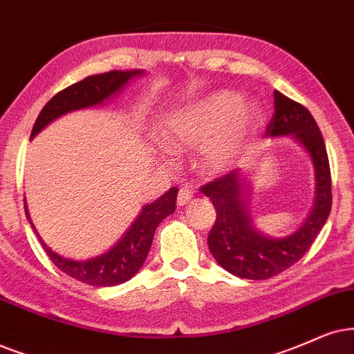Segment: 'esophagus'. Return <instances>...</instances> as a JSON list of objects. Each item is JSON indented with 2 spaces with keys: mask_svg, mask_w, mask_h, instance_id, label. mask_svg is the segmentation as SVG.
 Here are the masks:
<instances>
[{
  "mask_svg": "<svg viewBox=\"0 0 354 354\" xmlns=\"http://www.w3.org/2000/svg\"><path fill=\"white\" fill-rule=\"evenodd\" d=\"M194 194H192V189L189 186H181L180 192H178V205H186L189 204Z\"/></svg>",
  "mask_w": 354,
  "mask_h": 354,
  "instance_id": "obj_1",
  "label": "esophagus"
}]
</instances>
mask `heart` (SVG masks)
Returning <instances> with one entry per match:
<instances>
[{"label": "heart", "mask_w": 354, "mask_h": 354, "mask_svg": "<svg viewBox=\"0 0 354 354\" xmlns=\"http://www.w3.org/2000/svg\"><path fill=\"white\" fill-rule=\"evenodd\" d=\"M239 102L235 93L222 91L186 107L169 119L163 131L165 144L174 151L205 147L204 163L210 169L225 168L259 120L258 106Z\"/></svg>", "instance_id": "obj_1"}]
</instances>
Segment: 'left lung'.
Returning <instances> with one entry per match:
<instances>
[{
  "label": "left lung",
  "instance_id": "1",
  "mask_svg": "<svg viewBox=\"0 0 354 354\" xmlns=\"http://www.w3.org/2000/svg\"><path fill=\"white\" fill-rule=\"evenodd\" d=\"M272 96L274 113L266 125V136H294L306 147L317 173V199L310 217L296 234L272 240L253 229L245 201L248 186L239 171L225 173L201 186L217 212L207 236L210 253L223 270L243 279H270L296 265L312 247L332 210V173L319 125L307 107L279 91Z\"/></svg>",
  "mask_w": 354,
  "mask_h": 354
}]
</instances>
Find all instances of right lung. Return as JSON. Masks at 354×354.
<instances>
[{"mask_svg":"<svg viewBox=\"0 0 354 354\" xmlns=\"http://www.w3.org/2000/svg\"><path fill=\"white\" fill-rule=\"evenodd\" d=\"M140 73V70H113L107 71V73L86 77L82 82L73 83L71 86L62 89L40 111L32 132H30V138L37 136L53 119L60 118V115L70 113V111L101 104L107 97L113 96L115 91H119L129 80ZM176 187H171V189L165 192L162 198L144 207L124 239L102 257L86 259V261H73V259H66L60 254L53 253L39 235L37 239L42 245L44 252L52 259L53 265L62 272L73 277V279L82 281V283L89 286H97V288L122 284L131 279L133 274H137L138 270L144 266L151 241H153L156 227L160 225V222L165 217H168L176 209ZM26 214H28V210H26Z\"/></svg>","mask_w":354,"mask_h":354,"instance_id":"add662e5","label":"right lung"}]
</instances>
